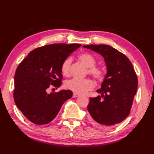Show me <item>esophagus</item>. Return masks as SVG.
I'll list each match as a JSON object with an SVG mask.
<instances>
[{
	"label": "esophagus",
	"instance_id": "obj_1",
	"mask_svg": "<svg viewBox=\"0 0 154 154\" xmlns=\"http://www.w3.org/2000/svg\"><path fill=\"white\" fill-rule=\"evenodd\" d=\"M78 96H79V95H78V94H76V93H73V95H72V97H74V98H76V97H78Z\"/></svg>",
	"mask_w": 154,
	"mask_h": 154
}]
</instances>
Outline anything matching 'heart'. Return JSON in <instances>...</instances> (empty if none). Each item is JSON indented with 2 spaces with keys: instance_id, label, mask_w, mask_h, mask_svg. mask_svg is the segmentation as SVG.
<instances>
[{
  "instance_id": "heart-1",
  "label": "heart",
  "mask_w": 154,
  "mask_h": 154,
  "mask_svg": "<svg viewBox=\"0 0 154 154\" xmlns=\"http://www.w3.org/2000/svg\"><path fill=\"white\" fill-rule=\"evenodd\" d=\"M80 61L84 65L88 67L87 73L95 79L101 82L105 77V71L101 66H96L97 60L92 54L89 53H82L78 56ZM72 63V58L69 57L66 58L62 63L61 71L65 76H69L70 74V67ZM93 82L88 79H80V78H72L65 82V87L69 90L74 92L76 94H84L86 91L91 90L93 88Z\"/></svg>"
}]
</instances>
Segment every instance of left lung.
Segmentation results:
<instances>
[{
    "mask_svg": "<svg viewBox=\"0 0 154 154\" xmlns=\"http://www.w3.org/2000/svg\"><path fill=\"white\" fill-rule=\"evenodd\" d=\"M83 47L102 55L107 67L101 88L97 90L101 96L89 98V121L99 128H109L129 116L137 90V74L129 59L113 47L104 44Z\"/></svg>",
    "mask_w": 154,
    "mask_h": 154,
    "instance_id": "obj_1",
    "label": "left lung"
}]
</instances>
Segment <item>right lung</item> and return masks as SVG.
<instances>
[{"instance_id": "obj_1", "label": "right lung", "mask_w": 154, "mask_h": 154, "mask_svg": "<svg viewBox=\"0 0 154 154\" xmlns=\"http://www.w3.org/2000/svg\"><path fill=\"white\" fill-rule=\"evenodd\" d=\"M80 44H53L36 48L21 61L14 77V99L17 108L30 122L48 124L57 116L70 90L48 94L47 89L61 85L62 63Z\"/></svg>"}]
</instances>
